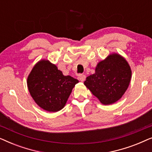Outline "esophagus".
Listing matches in <instances>:
<instances>
[{"instance_id": "esophagus-1", "label": "esophagus", "mask_w": 152, "mask_h": 152, "mask_svg": "<svg viewBox=\"0 0 152 152\" xmlns=\"http://www.w3.org/2000/svg\"><path fill=\"white\" fill-rule=\"evenodd\" d=\"M85 79H86V75H80L78 76V80L81 81V82H84Z\"/></svg>"}]
</instances>
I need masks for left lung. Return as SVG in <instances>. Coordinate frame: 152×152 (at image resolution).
Returning a JSON list of instances; mask_svg holds the SVG:
<instances>
[{
  "mask_svg": "<svg viewBox=\"0 0 152 152\" xmlns=\"http://www.w3.org/2000/svg\"><path fill=\"white\" fill-rule=\"evenodd\" d=\"M131 78L128 62L119 54L113 53L97 64L95 72L87 77L84 85L102 104L109 105L121 98Z\"/></svg>",
  "mask_w": 152,
  "mask_h": 152,
  "instance_id": "left-lung-1",
  "label": "left lung"
}]
</instances>
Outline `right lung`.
Masks as SVG:
<instances>
[{"mask_svg": "<svg viewBox=\"0 0 152 152\" xmlns=\"http://www.w3.org/2000/svg\"><path fill=\"white\" fill-rule=\"evenodd\" d=\"M79 81L64 75L55 64L42 59L35 64L27 80L31 96L41 109L57 112L63 109Z\"/></svg>", "mask_w": 152, "mask_h": 152, "instance_id": "add662e5", "label": "right lung"}]
</instances>
